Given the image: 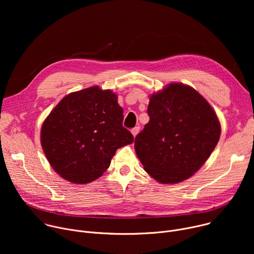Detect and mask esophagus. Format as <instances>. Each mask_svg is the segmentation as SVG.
Here are the masks:
<instances>
[{"mask_svg":"<svg viewBox=\"0 0 254 254\" xmlns=\"http://www.w3.org/2000/svg\"><path fill=\"white\" fill-rule=\"evenodd\" d=\"M138 131H139V127H135L133 128H131V133L133 136H135L138 133Z\"/></svg>","mask_w":254,"mask_h":254,"instance_id":"esophagus-1","label":"esophagus"}]
</instances>
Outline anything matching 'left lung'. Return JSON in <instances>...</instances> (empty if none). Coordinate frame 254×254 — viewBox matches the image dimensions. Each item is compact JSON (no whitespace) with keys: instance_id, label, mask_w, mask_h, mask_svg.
<instances>
[{"instance_id":"obj_1","label":"left lung","mask_w":254,"mask_h":254,"mask_svg":"<svg viewBox=\"0 0 254 254\" xmlns=\"http://www.w3.org/2000/svg\"><path fill=\"white\" fill-rule=\"evenodd\" d=\"M150 122L135 136V153L163 184L182 182L197 172L219 140L221 127L213 108L195 89L171 83L153 94Z\"/></svg>"}]
</instances>
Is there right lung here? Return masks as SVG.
I'll list each match as a JSON object with an SVG mask.
<instances>
[{
  "instance_id": "right-lung-1",
  "label": "right lung",
  "mask_w": 254,
  "mask_h": 254,
  "mask_svg": "<svg viewBox=\"0 0 254 254\" xmlns=\"http://www.w3.org/2000/svg\"><path fill=\"white\" fill-rule=\"evenodd\" d=\"M123 113L118 96L97 86L65 96L41 129V144L52 168L75 184L100 177L117 150L133 141L123 127Z\"/></svg>"
}]
</instances>
